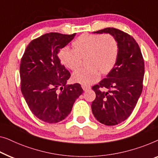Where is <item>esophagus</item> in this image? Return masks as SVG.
Segmentation results:
<instances>
[{
  "instance_id": "1",
  "label": "esophagus",
  "mask_w": 158,
  "mask_h": 158,
  "mask_svg": "<svg viewBox=\"0 0 158 158\" xmlns=\"http://www.w3.org/2000/svg\"><path fill=\"white\" fill-rule=\"evenodd\" d=\"M81 87H82V89H83V90L84 91H88V90H89L90 89H91V87L89 86H86V85H82L81 86Z\"/></svg>"
}]
</instances>
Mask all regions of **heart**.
<instances>
[{"instance_id":"heart-1","label":"heart","mask_w":158,"mask_h":158,"mask_svg":"<svg viewBox=\"0 0 158 158\" xmlns=\"http://www.w3.org/2000/svg\"><path fill=\"white\" fill-rule=\"evenodd\" d=\"M74 48L65 46L59 56L61 63L74 70L81 59H85V68L78 69L72 74L74 81L83 85H90L100 78V72L107 74L112 72L119 56V44L110 34H84L73 42Z\"/></svg>"}]
</instances>
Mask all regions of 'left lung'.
Returning <instances> with one entry per match:
<instances>
[{"label":"left lung","instance_id":"8db88e82","mask_svg":"<svg viewBox=\"0 0 158 158\" xmlns=\"http://www.w3.org/2000/svg\"><path fill=\"white\" fill-rule=\"evenodd\" d=\"M93 33L112 35L119 44V56L114 69L92 87L96 98L92 104L93 114L99 123L116 125L130 117L140 97L145 74L144 59L138 44L130 35L114 28ZM102 88L108 91L102 90Z\"/></svg>","mask_w":158,"mask_h":158}]
</instances>
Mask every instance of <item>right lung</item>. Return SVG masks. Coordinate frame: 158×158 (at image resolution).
<instances>
[{"label": "right lung", "instance_id": "obj_1", "mask_svg": "<svg viewBox=\"0 0 158 158\" xmlns=\"http://www.w3.org/2000/svg\"><path fill=\"white\" fill-rule=\"evenodd\" d=\"M75 35H42L30 42L21 59V92L33 114L45 123H56L65 119L83 93L79 84L66 85L71 75L58 57L60 49ZM59 88L61 92L57 91Z\"/></svg>", "mask_w": 158, "mask_h": 158}]
</instances>
